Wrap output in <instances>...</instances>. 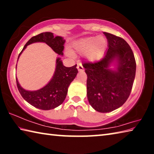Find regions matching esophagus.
I'll return each mask as SVG.
<instances>
[{
  "label": "esophagus",
  "instance_id": "34e87169",
  "mask_svg": "<svg viewBox=\"0 0 154 154\" xmlns=\"http://www.w3.org/2000/svg\"><path fill=\"white\" fill-rule=\"evenodd\" d=\"M77 68L78 71H79V72H83V71H84V69H83V67L82 66V63H78Z\"/></svg>",
  "mask_w": 154,
  "mask_h": 154
}]
</instances>
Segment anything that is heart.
I'll return each instance as SVG.
<instances>
[{"label":"heart","mask_w":154,"mask_h":154,"mask_svg":"<svg viewBox=\"0 0 154 154\" xmlns=\"http://www.w3.org/2000/svg\"><path fill=\"white\" fill-rule=\"evenodd\" d=\"M106 45V40L102 36H89L77 41L73 48L77 53H87L88 59L91 62H95L102 57Z\"/></svg>","instance_id":"b5f03b06"}]
</instances>
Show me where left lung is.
I'll return each mask as SVG.
<instances>
[{"mask_svg": "<svg viewBox=\"0 0 154 154\" xmlns=\"http://www.w3.org/2000/svg\"><path fill=\"white\" fill-rule=\"evenodd\" d=\"M108 49L103 58L83 66L87 74V96L90 105L100 113L118 109L128 98L136 74V61L130 45L123 38L104 32ZM114 63L116 69L110 66Z\"/></svg>", "mask_w": 154, "mask_h": 154, "instance_id": "obj_1", "label": "left lung"}]
</instances>
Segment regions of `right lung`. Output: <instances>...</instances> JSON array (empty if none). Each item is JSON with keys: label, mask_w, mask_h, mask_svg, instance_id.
Here are the masks:
<instances>
[{"label": "right lung", "mask_w": 154, "mask_h": 154, "mask_svg": "<svg viewBox=\"0 0 154 154\" xmlns=\"http://www.w3.org/2000/svg\"><path fill=\"white\" fill-rule=\"evenodd\" d=\"M36 42L45 43L56 54L63 56L65 40L62 36H54L53 33L46 32L32 36L20 52L17 60L26 48L30 44ZM76 66V64L71 67L64 66L61 58H57L55 72L45 86L36 91L26 90L21 87L16 78L18 90L23 98L35 107L42 110L53 109L64 102L68 92V88L78 72Z\"/></svg>", "instance_id": "add662e5"}]
</instances>
